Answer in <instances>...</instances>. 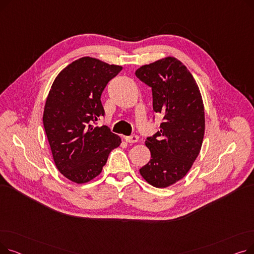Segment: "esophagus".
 <instances>
[{"label": "esophagus", "mask_w": 254, "mask_h": 254, "mask_svg": "<svg viewBox=\"0 0 254 254\" xmlns=\"http://www.w3.org/2000/svg\"><path fill=\"white\" fill-rule=\"evenodd\" d=\"M125 140H126V142H127V143H136V142H138L139 137L136 136V135L127 136V137H125Z\"/></svg>", "instance_id": "34e87169"}]
</instances>
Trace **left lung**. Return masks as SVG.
Listing matches in <instances>:
<instances>
[{
	"label": "left lung",
	"instance_id": "8db88e82",
	"mask_svg": "<svg viewBox=\"0 0 254 254\" xmlns=\"http://www.w3.org/2000/svg\"><path fill=\"white\" fill-rule=\"evenodd\" d=\"M136 76L151 87L153 111L163 116L161 129L145 141L151 158L140 174L154 188H168L188 174L201 151L203 99L190 72L175 58L144 64Z\"/></svg>",
	"mask_w": 254,
	"mask_h": 254
}]
</instances>
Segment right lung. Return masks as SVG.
Here are the masks:
<instances>
[{"label": "right lung", "instance_id": "obj_1", "mask_svg": "<svg viewBox=\"0 0 254 254\" xmlns=\"http://www.w3.org/2000/svg\"><path fill=\"white\" fill-rule=\"evenodd\" d=\"M122 65L84 57L60 72L46 99L43 125L62 174L81 184L96 178L122 143L108 127L93 124L105 114L101 96Z\"/></svg>", "mask_w": 254, "mask_h": 254}]
</instances>
